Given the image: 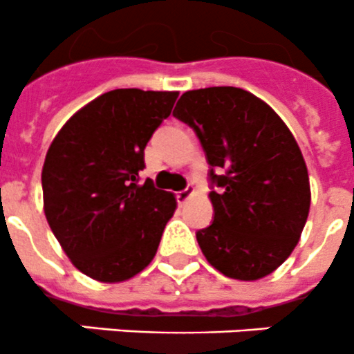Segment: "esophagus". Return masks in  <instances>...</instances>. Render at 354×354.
Here are the masks:
<instances>
[{
  "label": "esophagus",
  "instance_id": "1",
  "mask_svg": "<svg viewBox=\"0 0 354 354\" xmlns=\"http://www.w3.org/2000/svg\"><path fill=\"white\" fill-rule=\"evenodd\" d=\"M192 194H194V189H192V187L182 189V191L177 192V203H178V205H184V203L187 201V199L191 198Z\"/></svg>",
  "mask_w": 354,
  "mask_h": 354
}]
</instances>
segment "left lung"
I'll return each instance as SVG.
<instances>
[{
	"label": "left lung",
	"instance_id": "8db88e82",
	"mask_svg": "<svg viewBox=\"0 0 354 354\" xmlns=\"http://www.w3.org/2000/svg\"><path fill=\"white\" fill-rule=\"evenodd\" d=\"M174 117L198 136L209 165L213 222L196 232L208 263L237 281L281 267L310 212L306 163L288 125L239 87L187 91Z\"/></svg>",
	"mask_w": 354,
	"mask_h": 354
}]
</instances>
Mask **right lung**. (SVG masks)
I'll return each instance as SVG.
<instances>
[{
    "label": "right lung",
    "instance_id": "1",
    "mask_svg": "<svg viewBox=\"0 0 354 354\" xmlns=\"http://www.w3.org/2000/svg\"><path fill=\"white\" fill-rule=\"evenodd\" d=\"M178 93L115 89L77 111L48 149L44 215L87 277L122 282L155 258L176 198L139 182L145 148Z\"/></svg>",
    "mask_w": 354,
    "mask_h": 354
}]
</instances>
